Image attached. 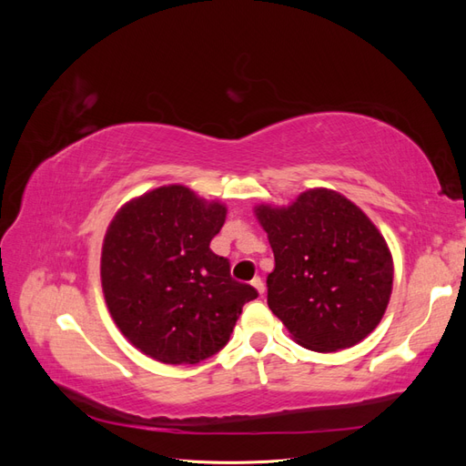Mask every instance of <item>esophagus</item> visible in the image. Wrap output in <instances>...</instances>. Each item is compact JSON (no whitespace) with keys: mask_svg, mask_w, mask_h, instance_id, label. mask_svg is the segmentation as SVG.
Masks as SVG:
<instances>
[{"mask_svg":"<svg viewBox=\"0 0 466 466\" xmlns=\"http://www.w3.org/2000/svg\"><path fill=\"white\" fill-rule=\"evenodd\" d=\"M250 284H252V288H255L260 295L264 293V281H262V278H252V281H250Z\"/></svg>","mask_w":466,"mask_h":466,"instance_id":"1","label":"esophagus"}]
</instances>
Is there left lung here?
<instances>
[{"instance_id":"obj_1","label":"left lung","mask_w":466,"mask_h":466,"mask_svg":"<svg viewBox=\"0 0 466 466\" xmlns=\"http://www.w3.org/2000/svg\"><path fill=\"white\" fill-rule=\"evenodd\" d=\"M276 266L268 307L293 340L313 351L356 346L383 319L392 257L371 219L342 194L311 188L286 208L260 204Z\"/></svg>"}]
</instances>
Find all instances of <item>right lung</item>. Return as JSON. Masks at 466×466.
<instances>
[{
  "label": "right lung",
  "instance_id": "add662e5",
  "mask_svg": "<svg viewBox=\"0 0 466 466\" xmlns=\"http://www.w3.org/2000/svg\"><path fill=\"white\" fill-rule=\"evenodd\" d=\"M228 209L182 185L159 187L124 204L101 255L108 311L120 332L161 363H200L229 342L257 289L238 284L209 241Z\"/></svg>",
  "mask_w": 466,
  "mask_h": 466
}]
</instances>
